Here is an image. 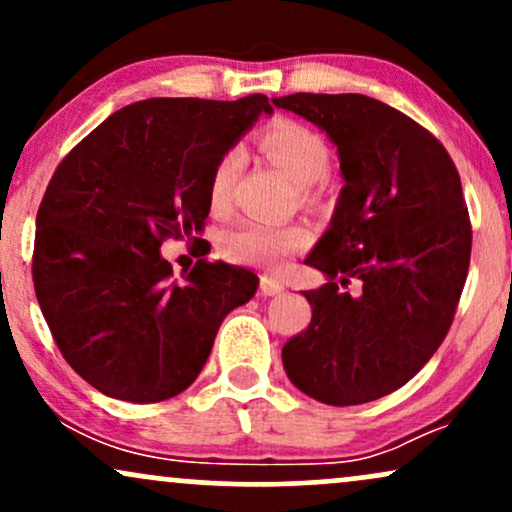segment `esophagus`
Masks as SVG:
<instances>
[{
  "label": "esophagus",
  "mask_w": 512,
  "mask_h": 512,
  "mask_svg": "<svg viewBox=\"0 0 512 512\" xmlns=\"http://www.w3.org/2000/svg\"><path fill=\"white\" fill-rule=\"evenodd\" d=\"M260 291H262V296H279V293H284V284H281V281L267 279V276H264L262 284H260Z\"/></svg>",
  "instance_id": "34e87169"
}]
</instances>
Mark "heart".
Wrapping results in <instances>:
<instances>
[{
  "label": "heart",
  "instance_id": "obj_1",
  "mask_svg": "<svg viewBox=\"0 0 512 512\" xmlns=\"http://www.w3.org/2000/svg\"><path fill=\"white\" fill-rule=\"evenodd\" d=\"M262 149L301 187L315 185L330 170V149L325 139L296 122H274L264 132ZM240 166H243V154L238 149L226 151L219 158L209 180L211 209L223 211L228 207ZM305 243L308 236L301 228H276L260 221H243L223 233L221 248L231 262L279 269L293 252L303 250Z\"/></svg>",
  "mask_w": 512,
  "mask_h": 512
}]
</instances>
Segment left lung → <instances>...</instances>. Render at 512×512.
<instances>
[{
	"instance_id": "1",
	"label": "left lung",
	"mask_w": 512,
	"mask_h": 512,
	"mask_svg": "<svg viewBox=\"0 0 512 512\" xmlns=\"http://www.w3.org/2000/svg\"><path fill=\"white\" fill-rule=\"evenodd\" d=\"M272 103L330 137L344 178L305 260L327 284L303 291L313 320L281 361L317 402H373L409 383L452 325L472 252L460 175L431 132L375 98L293 93ZM334 278L362 289L351 297Z\"/></svg>"
}]
</instances>
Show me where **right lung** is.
<instances>
[{
	"label": "right lung",
	"mask_w": 512,
	"mask_h": 512,
	"mask_svg": "<svg viewBox=\"0 0 512 512\" xmlns=\"http://www.w3.org/2000/svg\"><path fill=\"white\" fill-rule=\"evenodd\" d=\"M262 113H274L262 93L149 98L110 115L57 166L35 219V296L62 356L103 395H180L223 317L255 296L260 279L221 260L175 281L161 243L204 231L214 166Z\"/></svg>",
	"instance_id": "obj_1"
}]
</instances>
